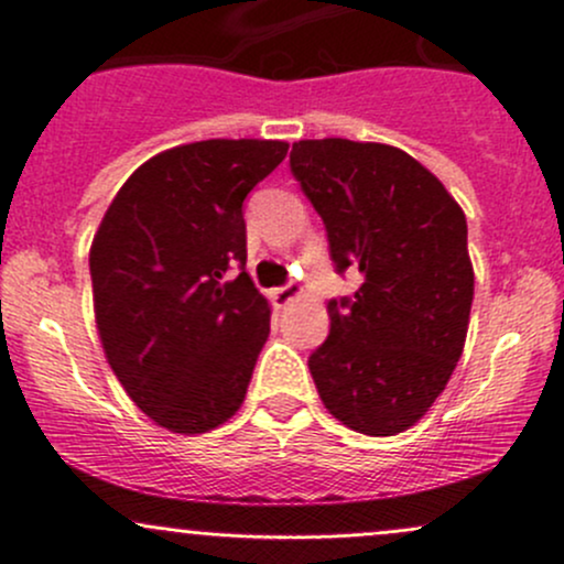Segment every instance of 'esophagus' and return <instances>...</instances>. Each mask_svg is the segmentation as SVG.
I'll return each instance as SVG.
<instances>
[{
	"label": "esophagus",
	"mask_w": 564,
	"mask_h": 564,
	"mask_svg": "<svg viewBox=\"0 0 564 564\" xmlns=\"http://www.w3.org/2000/svg\"><path fill=\"white\" fill-rule=\"evenodd\" d=\"M272 297H275V303L281 305V308H286V305H292L294 300L303 297V292H300V286H292V283H289V286L275 289V292H272Z\"/></svg>",
	"instance_id": "esophagus-1"
}]
</instances>
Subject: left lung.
Listing matches in <instances>:
<instances>
[{"instance_id":"obj_1","label":"left lung","mask_w":564,"mask_h":564,"mask_svg":"<svg viewBox=\"0 0 564 564\" xmlns=\"http://www.w3.org/2000/svg\"><path fill=\"white\" fill-rule=\"evenodd\" d=\"M289 161L338 272L362 275L355 297L327 305L329 335L308 360L318 398L346 429L395 436L434 406L464 351L475 294L466 215L398 147L305 139Z\"/></svg>"}]
</instances>
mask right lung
I'll use <instances>...</instances> for the list:
<instances>
[{"mask_svg":"<svg viewBox=\"0 0 564 564\" xmlns=\"http://www.w3.org/2000/svg\"><path fill=\"white\" fill-rule=\"evenodd\" d=\"M286 141L172 147L128 176L89 248L95 324L130 401L172 434H207L246 401L270 303L246 270L242 202Z\"/></svg>","mask_w":564,"mask_h":564,"instance_id":"1","label":"right lung"}]
</instances>
